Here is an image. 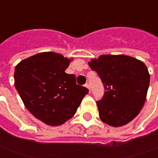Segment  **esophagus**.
Listing matches in <instances>:
<instances>
[{
	"instance_id": "esophagus-1",
	"label": "esophagus",
	"mask_w": 158,
	"mask_h": 158,
	"mask_svg": "<svg viewBox=\"0 0 158 158\" xmlns=\"http://www.w3.org/2000/svg\"><path fill=\"white\" fill-rule=\"evenodd\" d=\"M85 87H86L87 89L89 90V92H91V89H90V85L89 84H85Z\"/></svg>"
}]
</instances>
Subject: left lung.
Wrapping results in <instances>:
<instances>
[{
  "mask_svg": "<svg viewBox=\"0 0 158 158\" xmlns=\"http://www.w3.org/2000/svg\"><path fill=\"white\" fill-rule=\"evenodd\" d=\"M88 64L98 73L106 90L96 102L101 121L113 127L131 122L142 110L150 85L144 63L126 55H102Z\"/></svg>",
  "mask_w": 158,
  "mask_h": 158,
  "instance_id": "8db88e82",
  "label": "left lung"
}]
</instances>
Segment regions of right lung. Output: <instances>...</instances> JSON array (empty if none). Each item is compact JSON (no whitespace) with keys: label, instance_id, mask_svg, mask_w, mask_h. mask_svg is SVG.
I'll return each instance as SVG.
<instances>
[{"label":"right lung","instance_id":"obj_1","mask_svg":"<svg viewBox=\"0 0 158 158\" xmlns=\"http://www.w3.org/2000/svg\"><path fill=\"white\" fill-rule=\"evenodd\" d=\"M72 59L56 52H41L23 59L15 69V86L26 108L50 126L73 116L88 89L67 74Z\"/></svg>","mask_w":158,"mask_h":158}]
</instances>
